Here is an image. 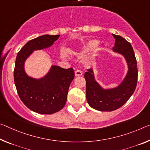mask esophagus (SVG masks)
<instances>
[{
  "instance_id": "1",
  "label": "esophagus",
  "mask_w": 150,
  "mask_h": 150,
  "mask_svg": "<svg viewBox=\"0 0 150 150\" xmlns=\"http://www.w3.org/2000/svg\"><path fill=\"white\" fill-rule=\"evenodd\" d=\"M75 76H81L83 75V71L81 70H76L75 71Z\"/></svg>"
}]
</instances>
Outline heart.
Wrapping results in <instances>:
<instances>
[{
  "label": "heart",
  "instance_id": "obj_1",
  "mask_svg": "<svg viewBox=\"0 0 150 150\" xmlns=\"http://www.w3.org/2000/svg\"><path fill=\"white\" fill-rule=\"evenodd\" d=\"M99 45V41L97 40H91L87 42L83 50V53H89V52L93 51V50L97 48V47Z\"/></svg>",
  "mask_w": 150,
  "mask_h": 150
}]
</instances>
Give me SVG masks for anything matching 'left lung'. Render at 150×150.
I'll return each mask as SVG.
<instances>
[{"instance_id": "1", "label": "left lung", "mask_w": 150, "mask_h": 150, "mask_svg": "<svg viewBox=\"0 0 150 150\" xmlns=\"http://www.w3.org/2000/svg\"><path fill=\"white\" fill-rule=\"evenodd\" d=\"M112 35L115 39L113 51L125 57L129 68L124 80L115 89H103L95 81L91 69L85 73L88 103L93 109L102 111H114L124 105L134 93L137 83V61L132 46L124 38Z\"/></svg>"}]
</instances>
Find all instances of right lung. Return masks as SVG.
<instances>
[{
	"label": "right lung",
	"instance_id": "1",
	"mask_svg": "<svg viewBox=\"0 0 150 150\" xmlns=\"http://www.w3.org/2000/svg\"><path fill=\"white\" fill-rule=\"evenodd\" d=\"M59 37V35H44L30 40L20 50L16 58L14 81L18 95L28 109L38 113L52 114L64 108L75 72L73 68L53 65L45 77L35 79L26 74L24 63L33 51L51 46Z\"/></svg>",
	"mask_w": 150,
	"mask_h": 150
}]
</instances>
